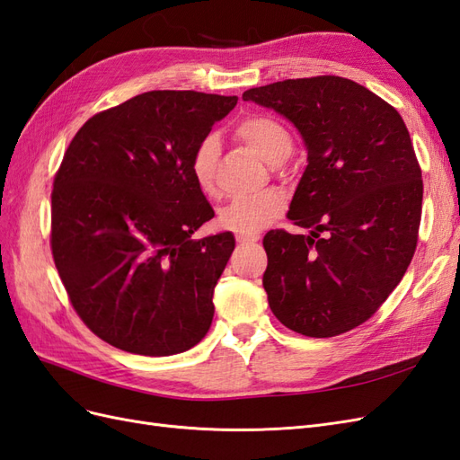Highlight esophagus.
Instances as JSON below:
<instances>
[{
	"label": "esophagus",
	"mask_w": 460,
	"mask_h": 460,
	"mask_svg": "<svg viewBox=\"0 0 460 460\" xmlns=\"http://www.w3.org/2000/svg\"><path fill=\"white\" fill-rule=\"evenodd\" d=\"M260 241L258 233H237V243L246 244V243H256Z\"/></svg>",
	"instance_id": "1"
}]
</instances>
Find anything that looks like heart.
<instances>
[{
  "label": "heart",
  "mask_w": 460,
  "mask_h": 460,
  "mask_svg": "<svg viewBox=\"0 0 460 460\" xmlns=\"http://www.w3.org/2000/svg\"><path fill=\"white\" fill-rule=\"evenodd\" d=\"M234 135L248 144L270 165L283 164L293 154L295 142L287 127L268 113H251L234 125ZM219 142L216 135H206L196 144L190 157V175L200 192H216V165ZM287 208V194L278 189L260 192L251 199H237L223 206L217 214L219 227L233 233H258L278 219Z\"/></svg>",
  "instance_id": "heart-1"
}]
</instances>
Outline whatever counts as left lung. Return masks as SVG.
Instances as JSON below:
<instances>
[{
	"label": "left lung",
	"instance_id": "1",
	"mask_svg": "<svg viewBox=\"0 0 460 460\" xmlns=\"http://www.w3.org/2000/svg\"><path fill=\"white\" fill-rule=\"evenodd\" d=\"M243 100L285 115L308 148L287 216L312 231L266 233L270 308L300 335L347 333L385 303L416 251L424 182L409 128L385 100L335 75L287 78Z\"/></svg>",
	"mask_w": 460,
	"mask_h": 460
}]
</instances>
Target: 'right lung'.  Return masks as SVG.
I'll use <instances>...</instances> for the list:
<instances>
[{"label": "right lung", "mask_w": 460, "mask_h": 460, "mask_svg": "<svg viewBox=\"0 0 460 460\" xmlns=\"http://www.w3.org/2000/svg\"><path fill=\"white\" fill-rule=\"evenodd\" d=\"M237 96L152 90L78 128L54 177L49 246L78 318L106 343L167 357L200 343L231 233L192 239L214 209L196 144Z\"/></svg>", "instance_id": "right-lung-1"}]
</instances>
